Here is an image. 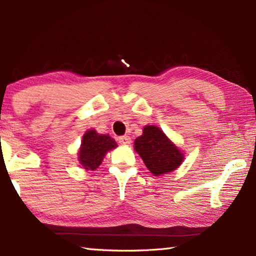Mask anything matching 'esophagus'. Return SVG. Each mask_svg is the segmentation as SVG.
Returning <instances> with one entry per match:
<instances>
[{
	"instance_id": "1",
	"label": "esophagus",
	"mask_w": 256,
	"mask_h": 256,
	"mask_svg": "<svg viewBox=\"0 0 256 256\" xmlns=\"http://www.w3.org/2000/svg\"><path fill=\"white\" fill-rule=\"evenodd\" d=\"M118 141H120V144L128 146L130 144H131V138L128 136H120V138H118Z\"/></svg>"
}]
</instances>
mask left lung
<instances>
[{
    "label": "left lung",
    "instance_id": "left-lung-1",
    "mask_svg": "<svg viewBox=\"0 0 256 256\" xmlns=\"http://www.w3.org/2000/svg\"><path fill=\"white\" fill-rule=\"evenodd\" d=\"M134 150L154 176L174 172L184 160L183 151L177 148L162 128L154 125H146L142 136L134 141Z\"/></svg>",
    "mask_w": 256,
    "mask_h": 256
}]
</instances>
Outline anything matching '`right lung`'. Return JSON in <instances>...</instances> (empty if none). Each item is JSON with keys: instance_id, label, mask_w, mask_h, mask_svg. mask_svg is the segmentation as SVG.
I'll use <instances>...</instances> for the list:
<instances>
[{"instance_id": "right-lung-1", "label": "right lung", "mask_w": 256, "mask_h": 256, "mask_svg": "<svg viewBox=\"0 0 256 256\" xmlns=\"http://www.w3.org/2000/svg\"><path fill=\"white\" fill-rule=\"evenodd\" d=\"M118 144L110 134H99L96 130L86 131L78 151V160L86 170H96L100 166L108 151L115 149Z\"/></svg>"}]
</instances>
